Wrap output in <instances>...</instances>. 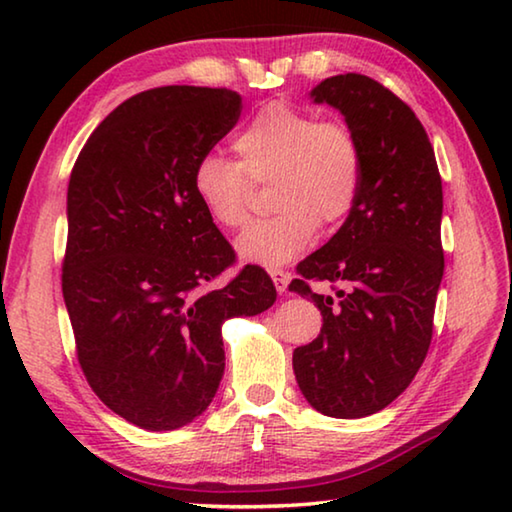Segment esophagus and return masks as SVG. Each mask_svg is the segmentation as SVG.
Masks as SVG:
<instances>
[{"label":"esophagus","mask_w":512,"mask_h":512,"mask_svg":"<svg viewBox=\"0 0 512 512\" xmlns=\"http://www.w3.org/2000/svg\"><path fill=\"white\" fill-rule=\"evenodd\" d=\"M271 277H273V284H275L277 293H280V296H282V293H287V287H289V273L280 271V268H273Z\"/></svg>","instance_id":"obj_1"}]
</instances>
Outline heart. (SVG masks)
<instances>
[{
  "instance_id": "obj_1",
  "label": "heart",
  "mask_w": 512,
  "mask_h": 512,
  "mask_svg": "<svg viewBox=\"0 0 512 512\" xmlns=\"http://www.w3.org/2000/svg\"><path fill=\"white\" fill-rule=\"evenodd\" d=\"M237 162L207 153L192 171V192L223 230H237L250 216V183L271 185V219L241 232L244 262L282 266L296 259L325 228L343 223L361 194L363 153L357 135L341 121H320L287 101L259 108L237 133Z\"/></svg>"
}]
</instances>
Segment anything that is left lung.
Listing matches in <instances>:
<instances>
[{
    "label": "left lung",
    "mask_w": 512,
    "mask_h": 512,
    "mask_svg": "<svg viewBox=\"0 0 512 512\" xmlns=\"http://www.w3.org/2000/svg\"><path fill=\"white\" fill-rule=\"evenodd\" d=\"M311 99L341 110L363 178L352 214L289 284L323 314L318 339L293 350V372L316 411L366 418L406 391L429 352L445 271L443 180L420 119L375 79L332 76ZM311 281L344 287L323 297Z\"/></svg>",
    "instance_id": "left-lung-1"
}]
</instances>
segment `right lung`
Returning a JSON list of instances; mask_svg holds the SVG:
<instances>
[{"label":"right lung","instance_id":"add662e5","mask_svg":"<svg viewBox=\"0 0 512 512\" xmlns=\"http://www.w3.org/2000/svg\"><path fill=\"white\" fill-rule=\"evenodd\" d=\"M241 97L167 85L101 121L67 187L63 298L76 357L99 400L149 431L198 418L225 368L221 325L255 316L277 293L235 250L192 192L198 158L232 131Z\"/></svg>","mask_w":512,"mask_h":512}]
</instances>
